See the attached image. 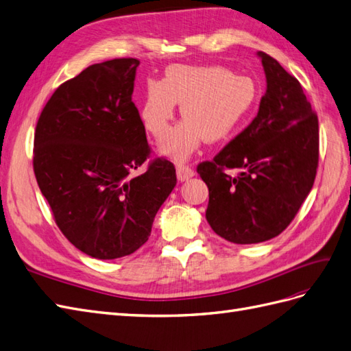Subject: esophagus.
<instances>
[{
    "label": "esophagus",
    "mask_w": 351,
    "mask_h": 351,
    "mask_svg": "<svg viewBox=\"0 0 351 351\" xmlns=\"http://www.w3.org/2000/svg\"><path fill=\"white\" fill-rule=\"evenodd\" d=\"M176 175H178L179 181H188V179L194 176V170H193V167H190L188 165L179 163L176 166Z\"/></svg>",
    "instance_id": "1"
}]
</instances>
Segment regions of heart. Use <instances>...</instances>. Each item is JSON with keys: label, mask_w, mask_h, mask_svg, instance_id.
<instances>
[{"label": "heart", "mask_w": 351, "mask_h": 351, "mask_svg": "<svg viewBox=\"0 0 351 351\" xmlns=\"http://www.w3.org/2000/svg\"><path fill=\"white\" fill-rule=\"evenodd\" d=\"M258 88L250 77L222 66L172 65L161 82H149L141 104V121L163 141L172 130L176 104L184 120L160 147L163 154L185 160L202 141L221 142L231 136L252 110Z\"/></svg>", "instance_id": "b5f03b06"}]
</instances>
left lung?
Segmentation results:
<instances>
[{"mask_svg": "<svg viewBox=\"0 0 351 351\" xmlns=\"http://www.w3.org/2000/svg\"><path fill=\"white\" fill-rule=\"evenodd\" d=\"M258 56L267 90L256 117L213 160L197 166L209 188L206 219L237 245L280 234L311 191L319 165L317 114L300 82L267 53Z\"/></svg>", "mask_w": 351, "mask_h": 351, "instance_id": "left-lung-1", "label": "left lung"}]
</instances>
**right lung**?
<instances>
[{
    "instance_id": "obj_1",
    "label": "right lung",
    "mask_w": 351,
    "mask_h": 351,
    "mask_svg": "<svg viewBox=\"0 0 351 351\" xmlns=\"http://www.w3.org/2000/svg\"><path fill=\"white\" fill-rule=\"evenodd\" d=\"M139 60L117 58L62 83L43 108L34 136V173L56 226L86 255L133 254L151 234L176 185L172 161L151 157L132 101Z\"/></svg>"
}]
</instances>
